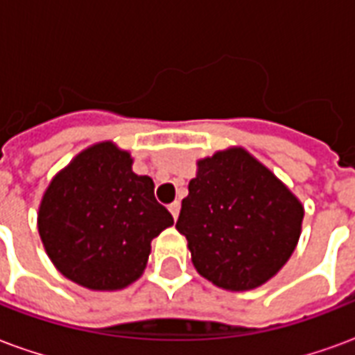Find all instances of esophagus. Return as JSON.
<instances>
[{"mask_svg":"<svg viewBox=\"0 0 355 355\" xmlns=\"http://www.w3.org/2000/svg\"><path fill=\"white\" fill-rule=\"evenodd\" d=\"M169 211H171V215H173V218L177 220L178 213H180V201H173V203L169 205Z\"/></svg>","mask_w":355,"mask_h":355,"instance_id":"1","label":"esophagus"}]
</instances>
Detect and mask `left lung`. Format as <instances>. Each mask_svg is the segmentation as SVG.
Wrapping results in <instances>:
<instances>
[{
    "label": "left lung",
    "mask_w": 355,
    "mask_h": 355,
    "mask_svg": "<svg viewBox=\"0 0 355 355\" xmlns=\"http://www.w3.org/2000/svg\"><path fill=\"white\" fill-rule=\"evenodd\" d=\"M302 216V203L272 171L243 148H228L198 162L177 230L205 279L249 291L289 261Z\"/></svg>",
    "instance_id": "1"
}]
</instances>
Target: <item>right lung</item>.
<instances>
[{
	"label": "right lung",
	"mask_w": 355,
	"mask_h": 355,
	"mask_svg": "<svg viewBox=\"0 0 355 355\" xmlns=\"http://www.w3.org/2000/svg\"><path fill=\"white\" fill-rule=\"evenodd\" d=\"M129 152L98 142L73 157L43 193L37 230L60 274L93 291L137 282L150 243L173 224L154 180L132 173Z\"/></svg>",
	"instance_id": "obj_1"
}]
</instances>
